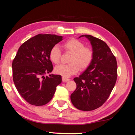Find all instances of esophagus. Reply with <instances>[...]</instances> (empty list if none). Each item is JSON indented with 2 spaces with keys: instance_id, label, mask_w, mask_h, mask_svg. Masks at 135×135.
I'll return each mask as SVG.
<instances>
[{
  "instance_id": "obj_1",
  "label": "esophagus",
  "mask_w": 135,
  "mask_h": 135,
  "mask_svg": "<svg viewBox=\"0 0 135 135\" xmlns=\"http://www.w3.org/2000/svg\"><path fill=\"white\" fill-rule=\"evenodd\" d=\"M62 82H67V81L69 80L70 79L67 78H65V77H62Z\"/></svg>"
}]
</instances>
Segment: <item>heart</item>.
<instances>
[{
    "mask_svg": "<svg viewBox=\"0 0 135 135\" xmlns=\"http://www.w3.org/2000/svg\"><path fill=\"white\" fill-rule=\"evenodd\" d=\"M66 53L71 54L70 64H60L55 68L56 74L63 77H68L80 70H85L93 61L94 53L91 47L85 46L82 41L77 38H71L62 44ZM61 57V51L58 46H54L49 52V59L53 64H58Z\"/></svg>",
    "mask_w": 135,
    "mask_h": 135,
    "instance_id": "obj_1",
    "label": "heart"
}]
</instances>
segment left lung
<instances>
[{
  "label": "left lung",
  "mask_w": 135,
  "mask_h": 135,
  "mask_svg": "<svg viewBox=\"0 0 135 135\" xmlns=\"http://www.w3.org/2000/svg\"><path fill=\"white\" fill-rule=\"evenodd\" d=\"M91 41L94 53L93 61L79 77L74 78L76 89L71 95V101L79 110L89 111L104 103L116 83V57L105 42L92 35H82Z\"/></svg>",
  "instance_id": "obj_1"
}]
</instances>
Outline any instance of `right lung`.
Returning a JSON list of instances; mask_svg holds the SVG:
<instances>
[{"label": "right lung", "mask_w": 135, "mask_h": 135, "mask_svg": "<svg viewBox=\"0 0 135 135\" xmlns=\"http://www.w3.org/2000/svg\"><path fill=\"white\" fill-rule=\"evenodd\" d=\"M62 40L61 36L38 34L21 45L12 64V78L18 93L29 104L42 106L52 100L61 76L52 72L51 48Z\"/></svg>", "instance_id": "add662e5"}]
</instances>
